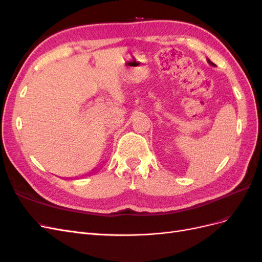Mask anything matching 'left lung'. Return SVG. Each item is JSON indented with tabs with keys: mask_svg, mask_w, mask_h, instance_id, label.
I'll use <instances>...</instances> for the list:
<instances>
[{
	"mask_svg": "<svg viewBox=\"0 0 262 262\" xmlns=\"http://www.w3.org/2000/svg\"><path fill=\"white\" fill-rule=\"evenodd\" d=\"M207 61H208V63H209V64H210V66H213V67H215V64H214V63H213V62H211V61H210V59H207Z\"/></svg>",
	"mask_w": 262,
	"mask_h": 262,
	"instance_id": "8db88e82",
	"label": "left lung"
}]
</instances>
